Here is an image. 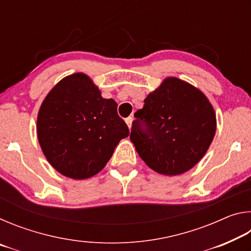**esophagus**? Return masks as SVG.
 Wrapping results in <instances>:
<instances>
[{
  "label": "esophagus",
  "mask_w": 251,
  "mask_h": 251,
  "mask_svg": "<svg viewBox=\"0 0 251 251\" xmlns=\"http://www.w3.org/2000/svg\"><path fill=\"white\" fill-rule=\"evenodd\" d=\"M125 122H126L127 126H128V128L130 129L131 128V123H133V117H127Z\"/></svg>",
  "instance_id": "34e87169"
}]
</instances>
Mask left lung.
I'll list each match as a JSON object with an SVG mask.
<instances>
[{
    "label": "left lung",
    "instance_id": "left-lung-1",
    "mask_svg": "<svg viewBox=\"0 0 251 251\" xmlns=\"http://www.w3.org/2000/svg\"><path fill=\"white\" fill-rule=\"evenodd\" d=\"M134 114L130 141L148 167L177 176L201 160L217 127L215 109L203 93L177 77L165 78Z\"/></svg>",
    "mask_w": 251,
    "mask_h": 251
}]
</instances>
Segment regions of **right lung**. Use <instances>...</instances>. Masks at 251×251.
Wrapping results in <instances>:
<instances>
[{"label": "right lung", "mask_w": 251, "mask_h": 251, "mask_svg": "<svg viewBox=\"0 0 251 251\" xmlns=\"http://www.w3.org/2000/svg\"><path fill=\"white\" fill-rule=\"evenodd\" d=\"M36 133L52 167L72 179H86L105 167L129 130L118 116L116 101L103 99L90 76L74 73L46 95Z\"/></svg>", "instance_id": "add662e5"}]
</instances>
